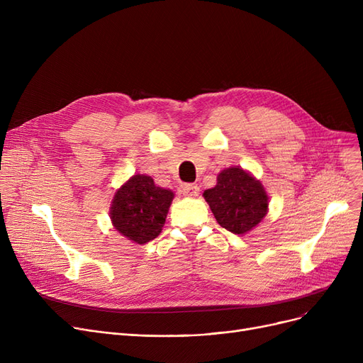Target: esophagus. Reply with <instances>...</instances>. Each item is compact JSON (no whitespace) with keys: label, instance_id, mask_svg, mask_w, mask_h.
<instances>
[{"label":"esophagus","instance_id":"esophagus-1","mask_svg":"<svg viewBox=\"0 0 363 363\" xmlns=\"http://www.w3.org/2000/svg\"><path fill=\"white\" fill-rule=\"evenodd\" d=\"M182 194L186 197H197L200 194V188L196 184H186L182 186Z\"/></svg>","mask_w":363,"mask_h":363}]
</instances>
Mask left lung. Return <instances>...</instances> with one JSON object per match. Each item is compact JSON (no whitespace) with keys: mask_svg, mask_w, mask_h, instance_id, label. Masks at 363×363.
Masks as SVG:
<instances>
[{"mask_svg":"<svg viewBox=\"0 0 363 363\" xmlns=\"http://www.w3.org/2000/svg\"><path fill=\"white\" fill-rule=\"evenodd\" d=\"M203 197L218 223L237 235L252 231L268 213L269 199L263 185L238 166L223 169Z\"/></svg>","mask_w":363,"mask_h":363,"instance_id":"1","label":"left lung"}]
</instances>
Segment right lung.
Segmentation results:
<instances>
[{"mask_svg":"<svg viewBox=\"0 0 363 363\" xmlns=\"http://www.w3.org/2000/svg\"><path fill=\"white\" fill-rule=\"evenodd\" d=\"M174 196L170 189L157 186L151 177L133 175L113 197L111 223L128 240L145 244L162 233Z\"/></svg>","mask_w":363,"mask_h":363,"instance_id":"1","label":"right lung"}]
</instances>
